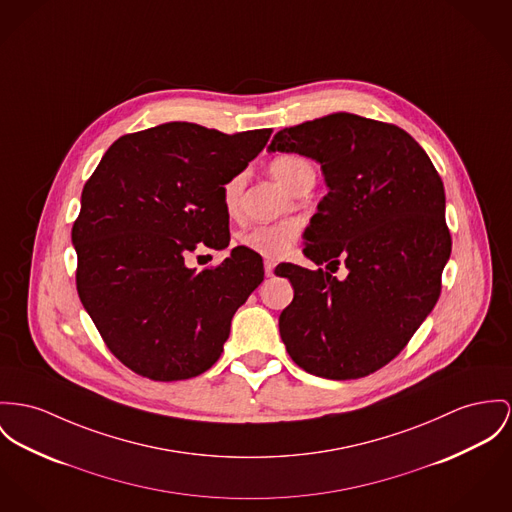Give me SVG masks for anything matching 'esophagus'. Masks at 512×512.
Wrapping results in <instances>:
<instances>
[{"label":"esophagus","instance_id":"34e87169","mask_svg":"<svg viewBox=\"0 0 512 512\" xmlns=\"http://www.w3.org/2000/svg\"><path fill=\"white\" fill-rule=\"evenodd\" d=\"M275 267H276L275 261H271V259H267V261H265V275L273 276V273H275Z\"/></svg>","mask_w":512,"mask_h":512}]
</instances>
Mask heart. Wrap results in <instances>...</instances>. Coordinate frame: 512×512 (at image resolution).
Segmentation results:
<instances>
[{"instance_id":"b5f03b06","label":"heart","mask_w":512,"mask_h":512,"mask_svg":"<svg viewBox=\"0 0 512 512\" xmlns=\"http://www.w3.org/2000/svg\"><path fill=\"white\" fill-rule=\"evenodd\" d=\"M271 173L276 181L282 187H286L288 191H294L304 179L315 177L314 165L308 159L296 156V154L276 156L271 161ZM243 185H245L243 173H237L222 185V191H220L222 206H224V212L232 218L239 212V200L243 193ZM300 230H302V226L296 220L261 224V226H253L247 232H243L239 236V243L261 257L282 259L292 251L296 239L300 236Z\"/></svg>"}]
</instances>
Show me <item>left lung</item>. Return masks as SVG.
<instances>
[{
  "label": "left lung",
  "mask_w": 512,
  "mask_h": 512,
  "mask_svg": "<svg viewBox=\"0 0 512 512\" xmlns=\"http://www.w3.org/2000/svg\"><path fill=\"white\" fill-rule=\"evenodd\" d=\"M269 150L315 159L329 187L304 232V255L325 271L275 269L294 288L278 317L282 343L315 376H368L405 349L440 296L452 251L442 179L405 130L351 113L284 128ZM341 262L345 281L332 276Z\"/></svg>",
  "instance_id": "left-lung-1"
}]
</instances>
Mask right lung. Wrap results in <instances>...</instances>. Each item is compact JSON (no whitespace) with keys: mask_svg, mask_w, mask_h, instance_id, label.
I'll return each instance as SVG.
<instances>
[{"mask_svg":"<svg viewBox=\"0 0 512 512\" xmlns=\"http://www.w3.org/2000/svg\"><path fill=\"white\" fill-rule=\"evenodd\" d=\"M271 132L159 124L120 136L87 179L72 228L79 300L132 372L189 380L220 358L237 308L263 282V259L237 245L200 273L185 261L198 247L230 245L222 185Z\"/></svg>","mask_w":512,"mask_h":512,"instance_id":"right-lung-1","label":"right lung"}]
</instances>
